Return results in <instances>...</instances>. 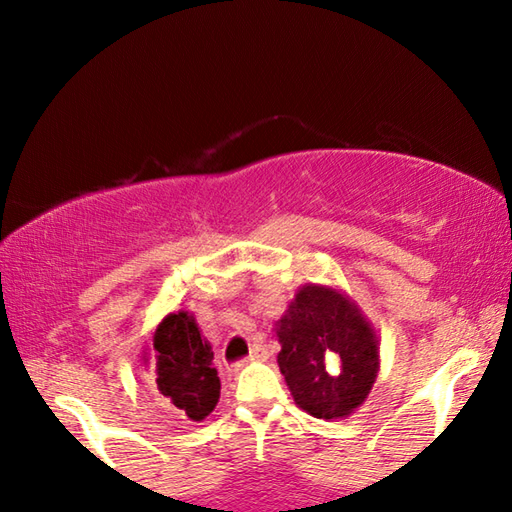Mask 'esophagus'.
Segmentation results:
<instances>
[{
	"label": "esophagus",
	"instance_id": "obj_1",
	"mask_svg": "<svg viewBox=\"0 0 512 512\" xmlns=\"http://www.w3.org/2000/svg\"><path fill=\"white\" fill-rule=\"evenodd\" d=\"M266 358H268V350H266V345H262V343H255L253 347H250L248 361H266Z\"/></svg>",
	"mask_w": 512,
	"mask_h": 512
}]
</instances>
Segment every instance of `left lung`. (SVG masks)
Masks as SVG:
<instances>
[{"label": "left lung", "mask_w": 512, "mask_h": 512, "mask_svg": "<svg viewBox=\"0 0 512 512\" xmlns=\"http://www.w3.org/2000/svg\"><path fill=\"white\" fill-rule=\"evenodd\" d=\"M277 363L297 405L334 420L363 405L378 372V341L341 292L306 286L277 321Z\"/></svg>", "instance_id": "1"}]
</instances>
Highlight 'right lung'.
Instances as JSON below:
<instances>
[{"mask_svg": "<svg viewBox=\"0 0 512 512\" xmlns=\"http://www.w3.org/2000/svg\"><path fill=\"white\" fill-rule=\"evenodd\" d=\"M154 374L160 400L180 420H204L220 398L213 350L189 312H176L154 334Z\"/></svg>", "mask_w": 512, "mask_h": 512, "instance_id": "1", "label": "right lung"}]
</instances>
